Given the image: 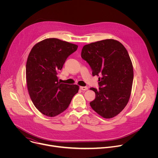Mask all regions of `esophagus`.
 I'll use <instances>...</instances> for the list:
<instances>
[{"instance_id": "obj_1", "label": "esophagus", "mask_w": 158, "mask_h": 158, "mask_svg": "<svg viewBox=\"0 0 158 158\" xmlns=\"http://www.w3.org/2000/svg\"><path fill=\"white\" fill-rule=\"evenodd\" d=\"M80 88L81 90H82V91H87V90L88 89L87 87H85V86H81V87H80Z\"/></svg>"}]
</instances>
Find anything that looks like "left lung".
<instances>
[{
  "label": "left lung",
  "mask_w": 158,
  "mask_h": 158,
  "mask_svg": "<svg viewBox=\"0 0 158 158\" xmlns=\"http://www.w3.org/2000/svg\"><path fill=\"white\" fill-rule=\"evenodd\" d=\"M81 57L99 77V89H90L96 98L90 102L93 109L106 119L119 114L129 102L133 82V67L123 45L114 39H105L83 47Z\"/></svg>",
  "instance_id": "1"
}]
</instances>
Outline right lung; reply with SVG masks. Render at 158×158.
Wrapping results in <instances>:
<instances>
[{
	"label": "right lung",
	"instance_id": "add662e5",
	"mask_svg": "<svg viewBox=\"0 0 158 158\" xmlns=\"http://www.w3.org/2000/svg\"><path fill=\"white\" fill-rule=\"evenodd\" d=\"M77 45L56 38L44 39L32 48L26 63L28 92L35 107L45 116L54 117L69 107L79 86L58 81L57 73Z\"/></svg>",
	"mask_w": 158,
	"mask_h": 158
}]
</instances>
